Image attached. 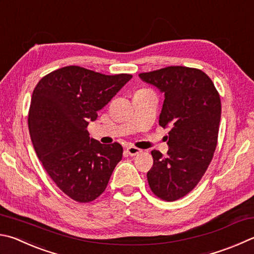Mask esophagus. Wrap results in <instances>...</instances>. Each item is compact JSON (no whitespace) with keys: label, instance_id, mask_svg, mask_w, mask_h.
<instances>
[{"label":"esophagus","instance_id":"obj_1","mask_svg":"<svg viewBox=\"0 0 254 254\" xmlns=\"http://www.w3.org/2000/svg\"><path fill=\"white\" fill-rule=\"evenodd\" d=\"M127 152L128 155L134 156V155L140 154L141 152H142V150L137 149V147H135V146H127Z\"/></svg>","mask_w":254,"mask_h":254}]
</instances>
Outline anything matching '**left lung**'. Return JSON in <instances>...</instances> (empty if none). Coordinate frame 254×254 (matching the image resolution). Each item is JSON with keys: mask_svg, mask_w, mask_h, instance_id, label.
Masks as SVG:
<instances>
[{"mask_svg": "<svg viewBox=\"0 0 254 254\" xmlns=\"http://www.w3.org/2000/svg\"><path fill=\"white\" fill-rule=\"evenodd\" d=\"M139 76L165 96L159 124L171 127L169 151L167 156L151 152L153 165L146 177L156 196L172 202L197 186L213 159L221 120L220 95L199 68L167 66Z\"/></svg>", "mask_w": 254, "mask_h": 254, "instance_id": "1", "label": "left lung"}]
</instances>
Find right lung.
Segmentation results:
<instances>
[{"instance_id": "obj_1", "label": "right lung", "mask_w": 254, "mask_h": 254, "mask_svg": "<svg viewBox=\"0 0 254 254\" xmlns=\"http://www.w3.org/2000/svg\"><path fill=\"white\" fill-rule=\"evenodd\" d=\"M131 77L70 65L35 86L27 119L31 140L45 171L72 200L87 203L99 197L122 159L120 143L90 139L86 127Z\"/></svg>"}]
</instances>
